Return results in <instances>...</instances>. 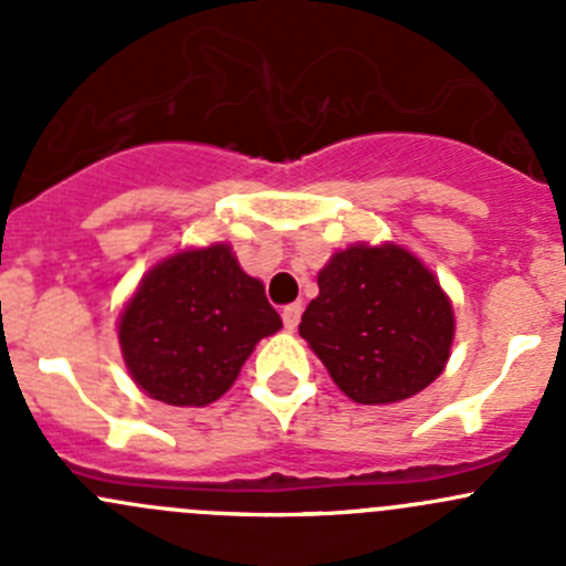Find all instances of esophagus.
<instances>
[{
  "instance_id": "obj_1",
  "label": "esophagus",
  "mask_w": 566,
  "mask_h": 566,
  "mask_svg": "<svg viewBox=\"0 0 566 566\" xmlns=\"http://www.w3.org/2000/svg\"><path fill=\"white\" fill-rule=\"evenodd\" d=\"M301 312H304V306H301V304H290V306H284V312H282L284 328L293 331L295 325L301 323Z\"/></svg>"
}]
</instances>
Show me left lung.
I'll return each mask as SVG.
<instances>
[{"instance_id": "8db88e82", "label": "left lung", "mask_w": 566, "mask_h": 566, "mask_svg": "<svg viewBox=\"0 0 566 566\" xmlns=\"http://www.w3.org/2000/svg\"><path fill=\"white\" fill-rule=\"evenodd\" d=\"M298 334L334 384L364 405L408 399L443 373L452 304L430 271L399 247H350L317 276Z\"/></svg>"}]
</instances>
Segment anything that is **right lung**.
Returning a JSON list of instances; mask_svg holds the SVG:
<instances>
[{"mask_svg": "<svg viewBox=\"0 0 566 566\" xmlns=\"http://www.w3.org/2000/svg\"><path fill=\"white\" fill-rule=\"evenodd\" d=\"M282 328L265 287L230 247L180 251L142 279L119 317L130 378L167 405H208L235 384L262 336Z\"/></svg>", "mask_w": 566, "mask_h": 566, "instance_id": "right-lung-1", "label": "right lung"}]
</instances>
